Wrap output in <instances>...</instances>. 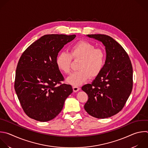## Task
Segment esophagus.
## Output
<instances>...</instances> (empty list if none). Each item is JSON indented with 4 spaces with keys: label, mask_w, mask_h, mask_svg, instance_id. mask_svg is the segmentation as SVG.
<instances>
[{
    "label": "esophagus",
    "mask_w": 148,
    "mask_h": 148,
    "mask_svg": "<svg viewBox=\"0 0 148 148\" xmlns=\"http://www.w3.org/2000/svg\"><path fill=\"white\" fill-rule=\"evenodd\" d=\"M73 89L74 92H76L78 91L80 89V88L79 86H73Z\"/></svg>",
    "instance_id": "esophagus-1"
}]
</instances>
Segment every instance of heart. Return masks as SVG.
<instances>
[{
  "label": "heart",
  "instance_id": "heart-1",
  "mask_svg": "<svg viewBox=\"0 0 148 148\" xmlns=\"http://www.w3.org/2000/svg\"><path fill=\"white\" fill-rule=\"evenodd\" d=\"M72 59L79 60L77 69L69 77L67 82L74 86H78L86 81L89 77L96 78L102 72L106 59L105 51L87 41H78L70 47V53L60 52L56 59L58 69L62 73H71Z\"/></svg>",
  "mask_w": 148,
  "mask_h": 148
}]
</instances>
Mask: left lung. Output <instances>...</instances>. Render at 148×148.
Listing matches in <instances>:
<instances>
[{
  "mask_svg": "<svg viewBox=\"0 0 148 148\" xmlns=\"http://www.w3.org/2000/svg\"><path fill=\"white\" fill-rule=\"evenodd\" d=\"M87 36L102 42L106 49V59L101 74L90 84L82 87L88 96L84 109L93 117L108 118L122 110L131 93L132 64L124 48L112 37L103 34Z\"/></svg>",
  "mask_w": 148,
  "mask_h": 148,
  "instance_id": "1",
  "label": "left lung"
}]
</instances>
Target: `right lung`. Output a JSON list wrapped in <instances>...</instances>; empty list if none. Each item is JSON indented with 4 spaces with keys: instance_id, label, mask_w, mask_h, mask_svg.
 <instances>
[{
    "instance_id": "obj_1",
    "label": "right lung",
    "mask_w": 148,
    "mask_h": 148,
    "mask_svg": "<svg viewBox=\"0 0 148 148\" xmlns=\"http://www.w3.org/2000/svg\"><path fill=\"white\" fill-rule=\"evenodd\" d=\"M75 36L45 35L22 54L16 68L14 89L29 117L42 122L53 119L73 92L70 85L62 84L64 77L56 66V59L63 46Z\"/></svg>"
}]
</instances>
